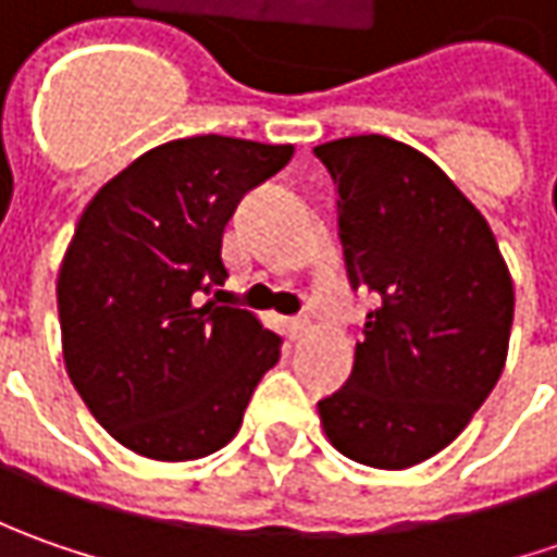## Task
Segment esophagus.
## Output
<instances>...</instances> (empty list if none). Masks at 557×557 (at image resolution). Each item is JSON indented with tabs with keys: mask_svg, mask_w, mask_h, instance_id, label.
<instances>
[{
	"mask_svg": "<svg viewBox=\"0 0 557 557\" xmlns=\"http://www.w3.org/2000/svg\"><path fill=\"white\" fill-rule=\"evenodd\" d=\"M310 332V319L307 315H290L288 319V334L297 341L300 334H307Z\"/></svg>",
	"mask_w": 557,
	"mask_h": 557,
	"instance_id": "34e87169",
	"label": "esophagus"
}]
</instances>
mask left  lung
Instances as JSON below:
<instances>
[{
	"mask_svg": "<svg viewBox=\"0 0 557 557\" xmlns=\"http://www.w3.org/2000/svg\"><path fill=\"white\" fill-rule=\"evenodd\" d=\"M337 188L350 285L377 294L354 372L319 399L325 437L372 468H412L465 431L508 356L515 285L481 210L387 136L312 148Z\"/></svg>",
	"mask_w": 557,
	"mask_h": 557,
	"instance_id": "8db88e82",
	"label": "left lung"
}]
</instances>
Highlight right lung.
Returning <instances> with one entry per match:
<instances>
[{
    "label": "right lung",
    "instance_id": "right-lung-1",
    "mask_svg": "<svg viewBox=\"0 0 557 557\" xmlns=\"http://www.w3.org/2000/svg\"><path fill=\"white\" fill-rule=\"evenodd\" d=\"M290 154L228 136L166 141L101 185L76 223L58 272L64 366L98 424L145 459L223 449L282 356L253 312L201 294L228 275L238 201Z\"/></svg>",
    "mask_w": 557,
    "mask_h": 557
}]
</instances>
